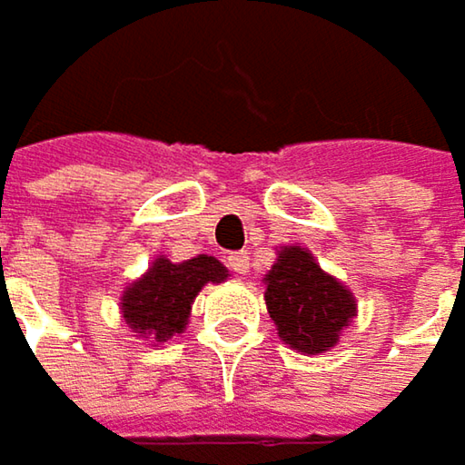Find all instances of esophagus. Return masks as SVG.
Instances as JSON below:
<instances>
[{
  "instance_id": "34e87169",
  "label": "esophagus",
  "mask_w": 465,
  "mask_h": 465,
  "mask_svg": "<svg viewBox=\"0 0 465 465\" xmlns=\"http://www.w3.org/2000/svg\"><path fill=\"white\" fill-rule=\"evenodd\" d=\"M226 261H229V269L236 272V274H247V272H250V252H247V250H242V252H232Z\"/></svg>"
}]
</instances>
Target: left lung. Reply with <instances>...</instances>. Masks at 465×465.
<instances>
[{"label":"left lung","mask_w":465,"mask_h":465,"mask_svg":"<svg viewBox=\"0 0 465 465\" xmlns=\"http://www.w3.org/2000/svg\"><path fill=\"white\" fill-rule=\"evenodd\" d=\"M266 306L279 338L303 354H322L357 314L351 292L324 274L303 247H284L266 274Z\"/></svg>","instance_id":"8db88e82"}]
</instances>
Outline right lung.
<instances>
[{"instance_id": "right-lung-1", "label": "right lung", "mask_w": 465, "mask_h": 465, "mask_svg": "<svg viewBox=\"0 0 465 465\" xmlns=\"http://www.w3.org/2000/svg\"><path fill=\"white\" fill-rule=\"evenodd\" d=\"M226 266L210 255H196L183 263L156 258L153 266L122 295L127 324L151 341H170L186 327L191 303L207 282H223Z\"/></svg>"}]
</instances>
